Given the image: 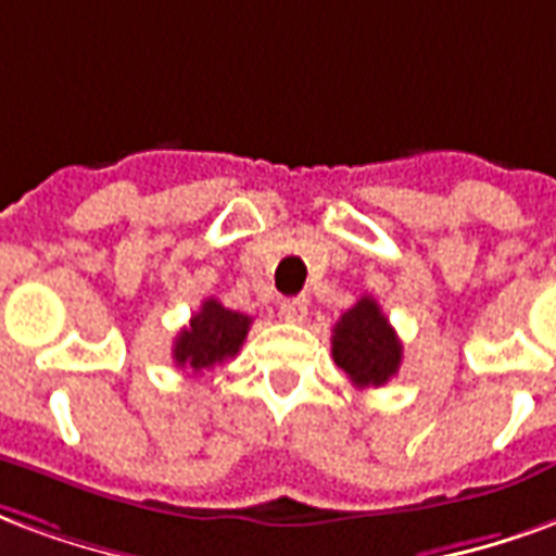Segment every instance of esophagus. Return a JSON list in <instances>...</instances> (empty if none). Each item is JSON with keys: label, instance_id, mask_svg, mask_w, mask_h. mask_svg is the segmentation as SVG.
<instances>
[{"label": "esophagus", "instance_id": "esophagus-1", "mask_svg": "<svg viewBox=\"0 0 556 556\" xmlns=\"http://www.w3.org/2000/svg\"><path fill=\"white\" fill-rule=\"evenodd\" d=\"M307 302L305 295H295V299H283L281 302V317L287 319V323H305L307 317Z\"/></svg>", "mask_w": 556, "mask_h": 556}]
</instances>
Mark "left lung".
<instances>
[{
	"mask_svg": "<svg viewBox=\"0 0 556 556\" xmlns=\"http://www.w3.org/2000/svg\"><path fill=\"white\" fill-rule=\"evenodd\" d=\"M331 358L355 388H379L396 376L403 362V343L376 299L362 295L338 319L331 331Z\"/></svg>",
	"mask_w": 556,
	"mask_h": 556,
	"instance_id": "8db88e82",
	"label": "left lung"
}]
</instances>
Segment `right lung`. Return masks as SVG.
I'll return each instance as SVG.
<instances>
[{"mask_svg":"<svg viewBox=\"0 0 556 556\" xmlns=\"http://www.w3.org/2000/svg\"><path fill=\"white\" fill-rule=\"evenodd\" d=\"M249 328V314L230 311L218 299H206L201 311L192 314L189 326L174 340V364L184 370L201 372L228 362L239 352Z\"/></svg>","mask_w":556,"mask_h":556,"instance_id":"add662e5","label":"right lung"}]
</instances>
